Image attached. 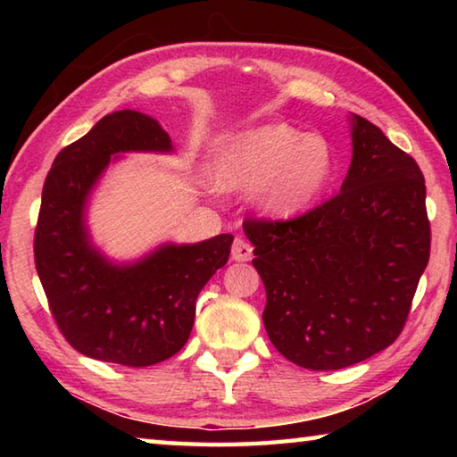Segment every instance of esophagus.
<instances>
[{
  "label": "esophagus",
  "instance_id": "34e87169",
  "mask_svg": "<svg viewBox=\"0 0 457 457\" xmlns=\"http://www.w3.org/2000/svg\"><path fill=\"white\" fill-rule=\"evenodd\" d=\"M252 252L253 247L245 242L242 237H236L234 239V245H231V258L236 262H247L252 260Z\"/></svg>",
  "mask_w": 457,
  "mask_h": 457
}]
</instances>
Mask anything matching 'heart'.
I'll list each match as a JSON object with an SVG mask.
<instances>
[{"label":"heart","mask_w":457,"mask_h":457,"mask_svg":"<svg viewBox=\"0 0 457 457\" xmlns=\"http://www.w3.org/2000/svg\"><path fill=\"white\" fill-rule=\"evenodd\" d=\"M335 171L327 138L266 122L221 138L213 154V179L223 189H252V199L274 218H290L322 195Z\"/></svg>","instance_id":"1"}]
</instances>
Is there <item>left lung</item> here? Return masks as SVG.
<instances>
[{
  "label": "left lung",
  "mask_w": 457,
  "mask_h": 457,
  "mask_svg": "<svg viewBox=\"0 0 457 457\" xmlns=\"http://www.w3.org/2000/svg\"><path fill=\"white\" fill-rule=\"evenodd\" d=\"M349 120L353 159L338 195L290 221H244L266 286L268 337L312 370L386 349L429 260L421 169L373 122Z\"/></svg>",
  "instance_id": "left-lung-1"
}]
</instances>
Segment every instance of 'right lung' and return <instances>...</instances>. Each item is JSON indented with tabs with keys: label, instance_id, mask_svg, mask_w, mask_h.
I'll list each match as a JSON object with an SVG mask.
<instances>
[{
	"label": "right lung",
	"instance_id": "add662e5",
	"mask_svg": "<svg viewBox=\"0 0 457 457\" xmlns=\"http://www.w3.org/2000/svg\"><path fill=\"white\" fill-rule=\"evenodd\" d=\"M125 153H173V143L149 114L117 111L58 153L42 189L34 258L54 319L76 351L149 367L187 343L199 292L228 264L234 236L161 244L133 262L106 258L92 242L88 199Z\"/></svg>",
	"mask_w": 457,
	"mask_h": 457
}]
</instances>
